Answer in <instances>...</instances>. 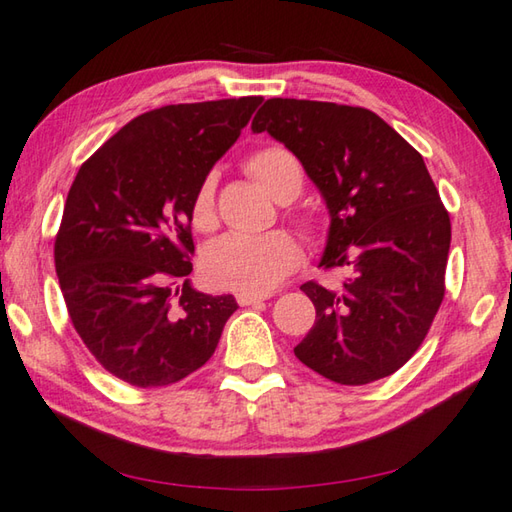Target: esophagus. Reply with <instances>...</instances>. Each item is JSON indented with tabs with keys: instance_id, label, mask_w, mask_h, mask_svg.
Masks as SVG:
<instances>
[{
	"instance_id": "1",
	"label": "esophagus",
	"mask_w": 512,
	"mask_h": 512,
	"mask_svg": "<svg viewBox=\"0 0 512 512\" xmlns=\"http://www.w3.org/2000/svg\"><path fill=\"white\" fill-rule=\"evenodd\" d=\"M264 299H268V295H255V293H237V302H239V306H255V304H262Z\"/></svg>"
}]
</instances>
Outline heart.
I'll list each match as a JSON object with an SVG mask.
<instances>
[{"instance_id": "1", "label": "heart", "mask_w": 512, "mask_h": 512, "mask_svg": "<svg viewBox=\"0 0 512 512\" xmlns=\"http://www.w3.org/2000/svg\"><path fill=\"white\" fill-rule=\"evenodd\" d=\"M246 170L262 184L277 202H290L304 188V170L299 159L284 146H264L250 153ZM190 217L197 230H213L217 226L215 208V175L199 182ZM306 230H315L310 217H302ZM302 262V246L288 230H270L264 235H226L210 244L202 259L204 277L217 288L237 293L262 295L279 286Z\"/></svg>"}]
</instances>
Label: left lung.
<instances>
[{"label":"left lung","instance_id":"left-lung-1","mask_svg":"<svg viewBox=\"0 0 512 512\" xmlns=\"http://www.w3.org/2000/svg\"><path fill=\"white\" fill-rule=\"evenodd\" d=\"M250 128L302 162L330 213L319 266L348 270L342 286L302 284L317 319L297 359L344 386L393 375L422 346L446 290L450 217L422 155L359 106L273 97Z\"/></svg>","mask_w":512,"mask_h":512}]
</instances>
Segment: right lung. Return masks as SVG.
<instances>
[{"instance_id": "1", "label": "right lung", "mask_w": 512, "mask_h": 512, "mask_svg": "<svg viewBox=\"0 0 512 512\" xmlns=\"http://www.w3.org/2000/svg\"><path fill=\"white\" fill-rule=\"evenodd\" d=\"M262 97L162 106L119 128L79 168L55 237L70 322L110 375L182 382L213 357L233 295L190 286V204Z\"/></svg>"}]
</instances>
